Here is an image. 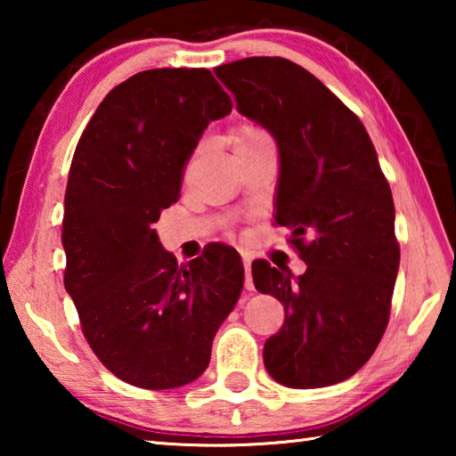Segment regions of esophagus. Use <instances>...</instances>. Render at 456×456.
I'll return each mask as SVG.
<instances>
[{"label":"esophagus","instance_id":"obj_1","mask_svg":"<svg viewBox=\"0 0 456 456\" xmlns=\"http://www.w3.org/2000/svg\"><path fill=\"white\" fill-rule=\"evenodd\" d=\"M243 267H245V289H253V277H251V261L243 259Z\"/></svg>","mask_w":456,"mask_h":456}]
</instances>
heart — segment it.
I'll list each match as a JSON object with an SVG mask.
<instances>
[{"instance_id":"1","label":"heart","mask_w":456,"mask_h":456,"mask_svg":"<svg viewBox=\"0 0 456 456\" xmlns=\"http://www.w3.org/2000/svg\"><path fill=\"white\" fill-rule=\"evenodd\" d=\"M264 136H265L264 130H259L256 126H243L241 130H239L235 142H253V141H257V138H264Z\"/></svg>"}]
</instances>
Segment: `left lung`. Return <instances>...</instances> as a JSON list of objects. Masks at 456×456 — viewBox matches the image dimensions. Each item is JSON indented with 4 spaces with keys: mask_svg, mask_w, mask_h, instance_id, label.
Returning <instances> with one entry per match:
<instances>
[{
    "mask_svg": "<svg viewBox=\"0 0 456 456\" xmlns=\"http://www.w3.org/2000/svg\"><path fill=\"white\" fill-rule=\"evenodd\" d=\"M237 110L275 138V223L291 229L302 275L251 265L257 291L285 307L264 364L289 388L348 380L388 326L400 265L395 200L364 125L314 74L285 58L215 68ZM308 241H305V237Z\"/></svg>",
    "mask_w": 456,
    "mask_h": 456,
    "instance_id": "obj_1",
    "label": "left lung"
}]
</instances>
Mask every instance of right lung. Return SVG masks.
Listing matches in <instances>:
<instances>
[{"label": "right lung", "instance_id": "add662e5", "mask_svg": "<svg viewBox=\"0 0 456 456\" xmlns=\"http://www.w3.org/2000/svg\"><path fill=\"white\" fill-rule=\"evenodd\" d=\"M231 98L205 68L144 70L108 92L76 146L64 197V285L92 352L138 388L205 372L213 338L243 289L235 249L179 267L157 223L183 167Z\"/></svg>", "mask_w": 456, "mask_h": 456}]
</instances>
